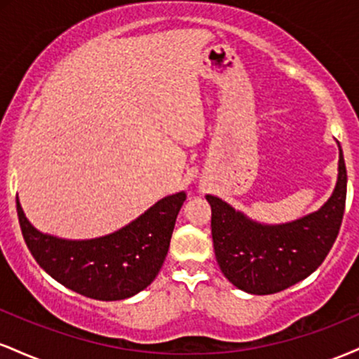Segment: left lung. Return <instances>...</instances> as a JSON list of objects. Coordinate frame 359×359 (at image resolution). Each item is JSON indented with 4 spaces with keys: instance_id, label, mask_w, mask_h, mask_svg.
Instances as JSON below:
<instances>
[{
    "instance_id": "1",
    "label": "left lung",
    "mask_w": 359,
    "mask_h": 359,
    "mask_svg": "<svg viewBox=\"0 0 359 359\" xmlns=\"http://www.w3.org/2000/svg\"><path fill=\"white\" fill-rule=\"evenodd\" d=\"M337 180L319 209L295 221L265 224L208 194L214 253L224 277L253 295L277 294L307 278L327 257L343 221L346 165L339 142Z\"/></svg>"
}]
</instances>
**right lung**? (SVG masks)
<instances>
[{
  "label": "right lung",
  "instance_id": "right-lung-1",
  "mask_svg": "<svg viewBox=\"0 0 359 359\" xmlns=\"http://www.w3.org/2000/svg\"><path fill=\"white\" fill-rule=\"evenodd\" d=\"M185 197L184 191L163 197L118 231L90 240L39 231L18 196L16 211L28 250L52 278L86 297L123 300L145 290L158 275Z\"/></svg>",
  "mask_w": 359,
  "mask_h": 359
}]
</instances>
